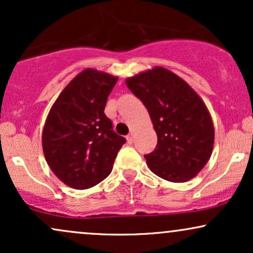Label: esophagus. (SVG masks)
Segmentation results:
<instances>
[{"label": "esophagus", "mask_w": 253, "mask_h": 253, "mask_svg": "<svg viewBox=\"0 0 253 253\" xmlns=\"http://www.w3.org/2000/svg\"><path fill=\"white\" fill-rule=\"evenodd\" d=\"M127 143H128L129 145L133 144V141H134V135H133V133H130V134L127 135Z\"/></svg>", "instance_id": "esophagus-1"}]
</instances>
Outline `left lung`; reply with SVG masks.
I'll list each match as a JSON object with an SVG mask.
<instances>
[{"instance_id":"1","label":"left lung","mask_w":253,"mask_h":253,"mask_svg":"<svg viewBox=\"0 0 253 253\" xmlns=\"http://www.w3.org/2000/svg\"><path fill=\"white\" fill-rule=\"evenodd\" d=\"M126 84L147 108L158 138L155 151L145 155L151 171L175 183L195 177L214 145L213 121L201 97L161 66L127 78Z\"/></svg>"}]
</instances>
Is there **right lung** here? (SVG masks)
<instances>
[{"label":"right lung","instance_id":"add662e5","mask_svg":"<svg viewBox=\"0 0 253 253\" xmlns=\"http://www.w3.org/2000/svg\"><path fill=\"white\" fill-rule=\"evenodd\" d=\"M118 77L94 69L78 74L58 96L42 130L48 167L63 183L88 189L102 182L126 143L104 114Z\"/></svg>","mask_w":253,"mask_h":253}]
</instances>
